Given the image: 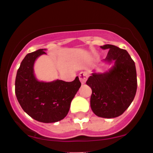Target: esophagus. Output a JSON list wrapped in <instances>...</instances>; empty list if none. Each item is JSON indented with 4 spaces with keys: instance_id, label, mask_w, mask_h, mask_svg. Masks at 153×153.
<instances>
[{
    "instance_id": "34e87169",
    "label": "esophagus",
    "mask_w": 153,
    "mask_h": 153,
    "mask_svg": "<svg viewBox=\"0 0 153 153\" xmlns=\"http://www.w3.org/2000/svg\"><path fill=\"white\" fill-rule=\"evenodd\" d=\"M88 73L87 72H81V73L79 74V79H80V82L82 83H85V81L87 80L88 78Z\"/></svg>"
}]
</instances>
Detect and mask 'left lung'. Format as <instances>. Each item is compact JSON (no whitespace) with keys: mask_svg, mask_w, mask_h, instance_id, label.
Returning <instances> with one entry per match:
<instances>
[{"mask_svg":"<svg viewBox=\"0 0 153 153\" xmlns=\"http://www.w3.org/2000/svg\"><path fill=\"white\" fill-rule=\"evenodd\" d=\"M109 50L104 61L114 62L109 71L92 73L86 81L91 88V107L96 116L115 118L122 115L134 100L137 80L134 62L127 50L111 45L101 47Z\"/></svg>","mask_w":153,"mask_h":153,"instance_id":"left-lung-1","label":"left lung"}]
</instances>
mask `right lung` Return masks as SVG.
<instances>
[{"label": "right lung", "instance_id": "1", "mask_svg": "<svg viewBox=\"0 0 153 153\" xmlns=\"http://www.w3.org/2000/svg\"><path fill=\"white\" fill-rule=\"evenodd\" d=\"M44 50L27 54L23 59L16 77L15 93L23 110L31 118L52 123L66 117L81 83L78 76L72 82L38 81L34 75V64L39 56L46 54Z\"/></svg>", "mask_w": 153, "mask_h": 153}]
</instances>
